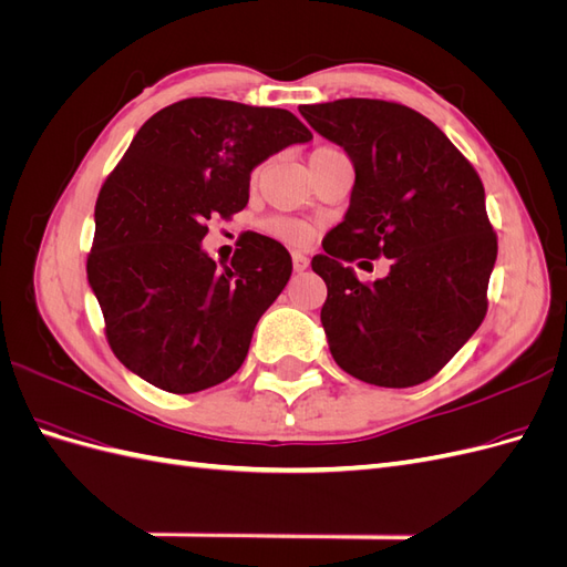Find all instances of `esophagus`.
I'll return each mask as SVG.
<instances>
[{"label": "esophagus", "mask_w": 567, "mask_h": 567, "mask_svg": "<svg viewBox=\"0 0 567 567\" xmlns=\"http://www.w3.org/2000/svg\"><path fill=\"white\" fill-rule=\"evenodd\" d=\"M293 267H296V271H305L307 267H310V257H307V255L300 252V250H296V252H293Z\"/></svg>", "instance_id": "34e87169"}]
</instances>
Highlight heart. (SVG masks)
<instances>
[{
    "mask_svg": "<svg viewBox=\"0 0 567 567\" xmlns=\"http://www.w3.org/2000/svg\"><path fill=\"white\" fill-rule=\"evenodd\" d=\"M319 151H326V148H319ZM267 231L281 238V241L296 244V246L310 241V234H312L310 227L302 225V221H298V219H290V217H271L267 221Z\"/></svg>",
    "mask_w": 567,
    "mask_h": 567,
    "instance_id": "heart-1",
    "label": "heart"
}]
</instances>
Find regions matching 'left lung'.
<instances>
[{"instance_id": "obj_1", "label": "left lung", "mask_w": 567, "mask_h": 567, "mask_svg": "<svg viewBox=\"0 0 567 567\" xmlns=\"http://www.w3.org/2000/svg\"><path fill=\"white\" fill-rule=\"evenodd\" d=\"M298 111L354 167L350 208L312 257L329 288L321 326L336 364L381 388L433 379L487 312L496 236L483 182L447 134L402 104L338 99ZM381 254L391 271L373 285L344 265Z\"/></svg>"}]
</instances>
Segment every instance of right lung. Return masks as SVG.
Instances as JSON below:
<instances>
[{
	"mask_svg": "<svg viewBox=\"0 0 567 567\" xmlns=\"http://www.w3.org/2000/svg\"><path fill=\"white\" fill-rule=\"evenodd\" d=\"M310 140L290 111L208 96L177 101L136 132L101 186L87 257L109 346L132 373L188 394L241 369L293 262L248 231L219 269L200 246L205 221L244 210L252 169Z\"/></svg>",
	"mask_w": 567,
	"mask_h": 567,
	"instance_id": "right-lung-1",
	"label": "right lung"
}]
</instances>
